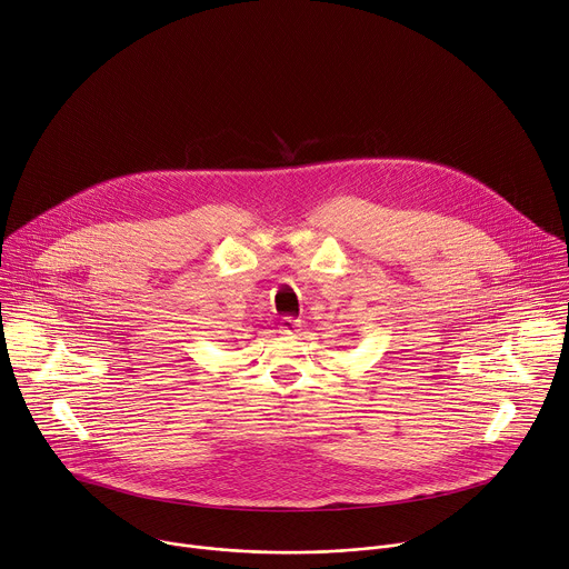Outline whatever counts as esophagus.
I'll return each instance as SVG.
<instances>
[{
	"label": "esophagus",
	"mask_w": 569,
	"mask_h": 569,
	"mask_svg": "<svg viewBox=\"0 0 569 569\" xmlns=\"http://www.w3.org/2000/svg\"><path fill=\"white\" fill-rule=\"evenodd\" d=\"M278 328H280V332H282V335H287V337H289V335H296V332L300 330V321H296V319H289V317H287V319H282V321H280V326H278Z\"/></svg>",
	"instance_id": "obj_1"
}]
</instances>
